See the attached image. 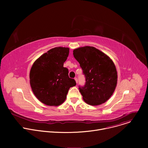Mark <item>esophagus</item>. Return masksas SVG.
<instances>
[{"mask_svg":"<svg viewBox=\"0 0 148 148\" xmlns=\"http://www.w3.org/2000/svg\"><path fill=\"white\" fill-rule=\"evenodd\" d=\"M74 79L75 80V82H76V83L77 84V83H78V79H77V77H75V78H74Z\"/></svg>","mask_w":148,"mask_h":148,"instance_id":"obj_1","label":"esophagus"}]
</instances>
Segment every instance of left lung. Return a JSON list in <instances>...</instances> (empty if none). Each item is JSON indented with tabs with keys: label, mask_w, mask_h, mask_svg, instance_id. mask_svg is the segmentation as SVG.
Returning <instances> with one entry per match:
<instances>
[{
	"label": "left lung",
	"mask_w": 148,
	"mask_h": 148,
	"mask_svg": "<svg viewBox=\"0 0 148 148\" xmlns=\"http://www.w3.org/2000/svg\"><path fill=\"white\" fill-rule=\"evenodd\" d=\"M86 77V84L79 90L84 101L90 105L106 102L113 94L117 84L116 67L109 56L91 46L73 50Z\"/></svg>",
	"instance_id": "left-lung-1"
}]
</instances>
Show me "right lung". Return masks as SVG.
Wrapping results in <instances>:
<instances>
[{
	"label": "right lung",
	"instance_id": "add662e5",
	"mask_svg": "<svg viewBox=\"0 0 148 148\" xmlns=\"http://www.w3.org/2000/svg\"><path fill=\"white\" fill-rule=\"evenodd\" d=\"M69 48L57 47L38 58L30 71V84L36 98L49 106H58L66 99L70 87L76 85L63 67L69 54Z\"/></svg>",
	"mask_w": 148,
	"mask_h": 148
}]
</instances>
